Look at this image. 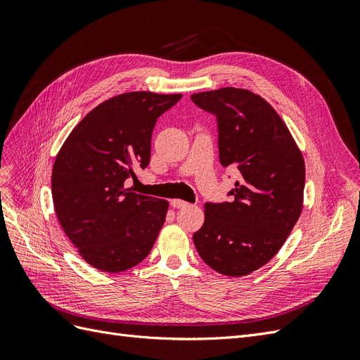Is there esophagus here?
<instances>
[{"label": "esophagus", "mask_w": 360, "mask_h": 360, "mask_svg": "<svg viewBox=\"0 0 360 360\" xmlns=\"http://www.w3.org/2000/svg\"><path fill=\"white\" fill-rule=\"evenodd\" d=\"M171 205L174 209H183V207H188L189 204L183 200H171Z\"/></svg>", "instance_id": "obj_1"}]
</instances>
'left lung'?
<instances>
[{
    "mask_svg": "<svg viewBox=\"0 0 360 360\" xmlns=\"http://www.w3.org/2000/svg\"><path fill=\"white\" fill-rule=\"evenodd\" d=\"M217 120L219 160L240 177L231 202H205L193 243L207 266L225 276L263 267L285 243L303 207L302 151L263 97L226 86L191 96Z\"/></svg>",
    "mask_w": 360,
    "mask_h": 360,
    "instance_id": "left-lung-1",
    "label": "left lung"
}]
</instances>
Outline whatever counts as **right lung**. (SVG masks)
Listing matches in <instances>:
<instances>
[{
	"mask_svg": "<svg viewBox=\"0 0 360 360\" xmlns=\"http://www.w3.org/2000/svg\"><path fill=\"white\" fill-rule=\"evenodd\" d=\"M181 94L130 91L111 97L76 124L52 168L58 222L79 255L117 274L141 263L165 222L168 201L126 188L150 163L158 118Z\"/></svg>",
	"mask_w": 360,
	"mask_h": 360,
	"instance_id": "right-lung-1",
	"label": "right lung"
}]
</instances>
